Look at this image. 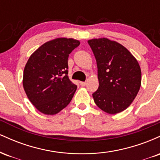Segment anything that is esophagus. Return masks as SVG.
Listing matches in <instances>:
<instances>
[{
  "mask_svg": "<svg viewBox=\"0 0 160 160\" xmlns=\"http://www.w3.org/2000/svg\"><path fill=\"white\" fill-rule=\"evenodd\" d=\"M80 84L82 86H84L86 85V82H80Z\"/></svg>",
  "mask_w": 160,
  "mask_h": 160,
  "instance_id": "1",
  "label": "esophagus"
}]
</instances>
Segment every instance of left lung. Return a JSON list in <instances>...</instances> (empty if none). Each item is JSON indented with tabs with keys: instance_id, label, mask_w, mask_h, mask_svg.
<instances>
[{
	"instance_id": "obj_1",
	"label": "left lung",
	"mask_w": 160,
	"mask_h": 160,
	"mask_svg": "<svg viewBox=\"0 0 160 160\" xmlns=\"http://www.w3.org/2000/svg\"><path fill=\"white\" fill-rule=\"evenodd\" d=\"M98 67V89L92 94L96 105L116 114L126 110L138 92L141 68L126 47L107 38L88 40Z\"/></svg>"
}]
</instances>
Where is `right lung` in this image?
<instances>
[{"label": "right lung", "instance_id": "right-lung-1", "mask_svg": "<svg viewBox=\"0 0 160 160\" xmlns=\"http://www.w3.org/2000/svg\"><path fill=\"white\" fill-rule=\"evenodd\" d=\"M79 45L80 41L72 38H56L40 47L28 60L23 87L41 113L56 114L71 102L78 86L68 77V59Z\"/></svg>", "mask_w": 160, "mask_h": 160}]
</instances>
